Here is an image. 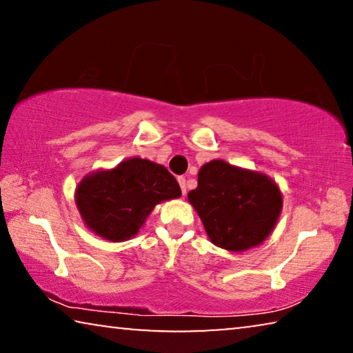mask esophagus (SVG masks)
I'll return each instance as SVG.
<instances>
[{
  "mask_svg": "<svg viewBox=\"0 0 353 353\" xmlns=\"http://www.w3.org/2000/svg\"><path fill=\"white\" fill-rule=\"evenodd\" d=\"M179 185H181V190H182V194L187 193V183H185V177H179Z\"/></svg>",
  "mask_w": 353,
  "mask_h": 353,
  "instance_id": "esophagus-1",
  "label": "esophagus"
}]
</instances>
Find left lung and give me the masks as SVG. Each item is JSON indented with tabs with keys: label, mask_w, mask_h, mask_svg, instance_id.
<instances>
[{
	"label": "left lung",
	"mask_w": 353,
	"mask_h": 353,
	"mask_svg": "<svg viewBox=\"0 0 353 353\" xmlns=\"http://www.w3.org/2000/svg\"><path fill=\"white\" fill-rule=\"evenodd\" d=\"M215 245L243 252L259 245L274 228L282 209L276 182L260 172L214 160L198 172V187L188 193Z\"/></svg>",
	"instance_id": "8db88e82"
}]
</instances>
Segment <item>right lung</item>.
Wrapping results in <instances>:
<instances>
[{"label":"right lung","mask_w":353,"mask_h":353,"mask_svg":"<svg viewBox=\"0 0 353 353\" xmlns=\"http://www.w3.org/2000/svg\"><path fill=\"white\" fill-rule=\"evenodd\" d=\"M181 194L177 181L165 166L130 159L114 170L83 177L76 188V203L88 228L120 243L138 233L155 204Z\"/></svg>","instance_id":"right-lung-1"}]
</instances>
